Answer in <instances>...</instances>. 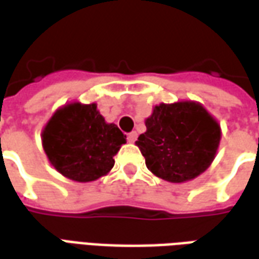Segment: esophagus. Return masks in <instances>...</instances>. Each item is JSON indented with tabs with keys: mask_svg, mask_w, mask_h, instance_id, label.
<instances>
[{
	"mask_svg": "<svg viewBox=\"0 0 259 259\" xmlns=\"http://www.w3.org/2000/svg\"><path fill=\"white\" fill-rule=\"evenodd\" d=\"M137 140V133L136 132H130L129 135H127V141L129 143H135Z\"/></svg>",
	"mask_w": 259,
	"mask_h": 259,
	"instance_id": "esophagus-1",
	"label": "esophagus"
}]
</instances>
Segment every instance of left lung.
I'll use <instances>...</instances> for the list:
<instances>
[{"mask_svg": "<svg viewBox=\"0 0 259 259\" xmlns=\"http://www.w3.org/2000/svg\"><path fill=\"white\" fill-rule=\"evenodd\" d=\"M136 146L148 170L170 183H183L205 172L215 158L221 126L201 104H159L146 119Z\"/></svg>", "mask_w": 259, "mask_h": 259, "instance_id": "1", "label": "left lung"}]
</instances>
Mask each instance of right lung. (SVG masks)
Wrapping results in <instances>:
<instances>
[{
	"mask_svg": "<svg viewBox=\"0 0 259 259\" xmlns=\"http://www.w3.org/2000/svg\"><path fill=\"white\" fill-rule=\"evenodd\" d=\"M42 148L59 174L74 182H93L113 168L126 136L107 123L96 104L72 102L59 108L41 133Z\"/></svg>",
	"mask_w": 259,
	"mask_h": 259,
	"instance_id": "right-lung-1",
	"label": "right lung"
}]
</instances>
